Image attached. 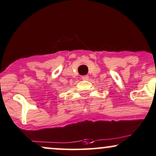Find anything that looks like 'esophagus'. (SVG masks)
<instances>
[{
  "label": "esophagus",
  "mask_w": 156,
  "mask_h": 156,
  "mask_svg": "<svg viewBox=\"0 0 156 156\" xmlns=\"http://www.w3.org/2000/svg\"><path fill=\"white\" fill-rule=\"evenodd\" d=\"M81 78L83 80H88V79H89V76H83L81 77Z\"/></svg>",
  "instance_id": "1"
}]
</instances>
